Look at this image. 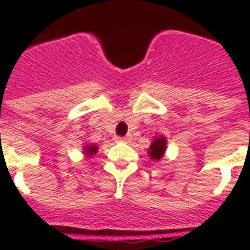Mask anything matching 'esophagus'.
Segmentation results:
<instances>
[{
	"mask_svg": "<svg viewBox=\"0 0 250 250\" xmlns=\"http://www.w3.org/2000/svg\"><path fill=\"white\" fill-rule=\"evenodd\" d=\"M115 141H123V143H128L129 140H131V136H125V137H121V136H118V137H115Z\"/></svg>",
	"mask_w": 250,
	"mask_h": 250,
	"instance_id": "1",
	"label": "esophagus"
}]
</instances>
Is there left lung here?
<instances>
[{"label":"left lung","instance_id":"left-lung-1","mask_svg":"<svg viewBox=\"0 0 250 250\" xmlns=\"http://www.w3.org/2000/svg\"><path fill=\"white\" fill-rule=\"evenodd\" d=\"M166 145H167V141L164 139L163 136L160 137H155L154 143L150 145L149 155L151 157V159L154 160H160L162 157L164 155V151H166Z\"/></svg>","mask_w":250,"mask_h":250}]
</instances>
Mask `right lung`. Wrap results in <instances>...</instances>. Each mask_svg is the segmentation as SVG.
<instances>
[{
	"label": "right lung",
	"mask_w": 250,
	"mask_h": 250,
	"mask_svg": "<svg viewBox=\"0 0 250 250\" xmlns=\"http://www.w3.org/2000/svg\"><path fill=\"white\" fill-rule=\"evenodd\" d=\"M97 151V146L96 145H90V146H84V153L88 155V157H91V155H93V154L96 153Z\"/></svg>",
	"instance_id": "add662e5"
}]
</instances>
